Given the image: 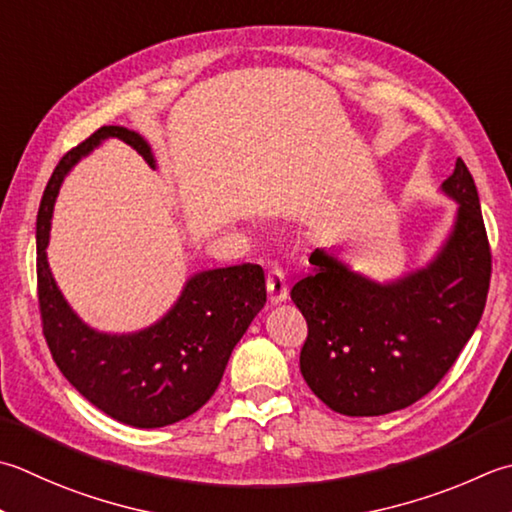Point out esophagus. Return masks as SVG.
<instances>
[{"label":"esophagus","instance_id":"1","mask_svg":"<svg viewBox=\"0 0 512 512\" xmlns=\"http://www.w3.org/2000/svg\"><path fill=\"white\" fill-rule=\"evenodd\" d=\"M266 286H268V299L273 304L284 302L288 297V282H286V273L279 264H270L268 275H266Z\"/></svg>","mask_w":512,"mask_h":512}]
</instances>
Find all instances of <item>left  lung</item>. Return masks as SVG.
<instances>
[{
	"label": "left lung",
	"mask_w": 512,
	"mask_h": 512,
	"mask_svg": "<svg viewBox=\"0 0 512 512\" xmlns=\"http://www.w3.org/2000/svg\"><path fill=\"white\" fill-rule=\"evenodd\" d=\"M442 188L459 202L457 222L428 268L382 286L315 250V270L290 290L308 324L299 370L335 413L377 417L419 402L482 319L493 255L462 159Z\"/></svg>",
	"instance_id": "8db88e82"
}]
</instances>
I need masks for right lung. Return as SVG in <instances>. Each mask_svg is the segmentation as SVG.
<instances>
[{
  "label": "right lung",
  "instance_id": "add662e5",
  "mask_svg": "<svg viewBox=\"0 0 512 512\" xmlns=\"http://www.w3.org/2000/svg\"><path fill=\"white\" fill-rule=\"evenodd\" d=\"M106 137L122 139L155 166L148 144L124 126H102L62 157L37 213L39 315L57 368L90 404L128 426L162 428L213 397L230 353L266 304V279L257 264L206 270L188 279L162 322L135 335H104L82 324L55 286L46 246L59 184Z\"/></svg>",
  "mask_w": 512,
  "mask_h": 512
}]
</instances>
